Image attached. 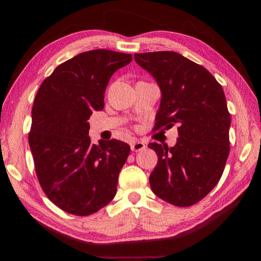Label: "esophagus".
Masks as SVG:
<instances>
[{"label": "esophagus", "mask_w": 261, "mask_h": 261, "mask_svg": "<svg viewBox=\"0 0 261 261\" xmlns=\"http://www.w3.org/2000/svg\"><path fill=\"white\" fill-rule=\"evenodd\" d=\"M132 148V151H141V150H144L146 148V145L143 143V141H135V143H133L130 145Z\"/></svg>", "instance_id": "esophagus-1"}]
</instances>
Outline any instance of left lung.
<instances>
[{
	"label": "left lung",
	"mask_w": 261,
	"mask_h": 261,
	"mask_svg": "<svg viewBox=\"0 0 261 261\" xmlns=\"http://www.w3.org/2000/svg\"><path fill=\"white\" fill-rule=\"evenodd\" d=\"M134 59L161 91L155 129L178 126L173 147L148 145L158 155L150 186L164 201L189 207L218 184L230 152L231 116L222 86L203 66L176 52L135 53Z\"/></svg>",
	"instance_id": "1"
}]
</instances>
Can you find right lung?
I'll list each match as a JSON object with an SVG mask.
<instances>
[{"instance_id": "right-lung-1", "label": "right lung", "mask_w": 261, "mask_h": 261, "mask_svg": "<svg viewBox=\"0 0 261 261\" xmlns=\"http://www.w3.org/2000/svg\"><path fill=\"white\" fill-rule=\"evenodd\" d=\"M130 54L91 50L62 63L43 81L31 111L29 146L44 194L59 208L89 216L111 201L130 147L111 139L91 144L88 120L105 108L110 78Z\"/></svg>"}]
</instances>
